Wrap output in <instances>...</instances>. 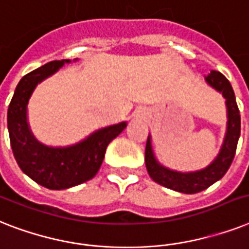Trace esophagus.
<instances>
[{
	"mask_svg": "<svg viewBox=\"0 0 249 249\" xmlns=\"http://www.w3.org/2000/svg\"><path fill=\"white\" fill-rule=\"evenodd\" d=\"M137 115H139V117H142V113H139V114H137Z\"/></svg>",
	"mask_w": 249,
	"mask_h": 249,
	"instance_id": "34e87169",
	"label": "esophagus"
}]
</instances>
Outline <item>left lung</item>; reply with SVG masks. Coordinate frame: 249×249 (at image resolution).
I'll return each instance as SVG.
<instances>
[{
    "mask_svg": "<svg viewBox=\"0 0 249 249\" xmlns=\"http://www.w3.org/2000/svg\"><path fill=\"white\" fill-rule=\"evenodd\" d=\"M206 82L208 86L214 89L224 96L226 115H228L225 136H224V141L216 158L204 168L190 171V172H181V171L171 170L158 162V159L154 156L150 135L148 136L146 148H145V164H146L149 176L156 181L157 184L175 190V192L184 193V194H196V193L202 192L214 184L216 181L222 178L235 156L236 145L240 136L239 109L236 105L235 95H234L230 82L226 79L225 75L216 71H212L207 75Z\"/></svg>",
    "mask_w": 249,
    "mask_h": 249,
    "instance_id": "left-lung-1",
    "label": "left lung"
}]
</instances>
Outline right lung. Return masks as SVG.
<instances>
[{"mask_svg":"<svg viewBox=\"0 0 249 249\" xmlns=\"http://www.w3.org/2000/svg\"><path fill=\"white\" fill-rule=\"evenodd\" d=\"M69 63L68 59L50 61L24 75L7 110L10 142L20 170L37 184L51 190L73 188L91 180L100 168L109 142L127 126V122H119L103 127L68 146H50L36 139L28 122L29 99L37 85Z\"/></svg>","mask_w":249,"mask_h":249,"instance_id":"right-lung-1","label":"right lung"}]
</instances>
